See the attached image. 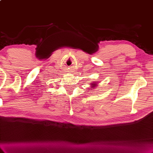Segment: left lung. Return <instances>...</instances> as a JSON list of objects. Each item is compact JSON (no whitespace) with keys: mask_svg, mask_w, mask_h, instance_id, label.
<instances>
[{"mask_svg":"<svg viewBox=\"0 0 153 153\" xmlns=\"http://www.w3.org/2000/svg\"><path fill=\"white\" fill-rule=\"evenodd\" d=\"M97 83H96V82H93V83H91V87H92V89H94V87L96 86V85H97Z\"/></svg>","mask_w":153,"mask_h":153,"instance_id":"obj_1","label":"left lung"}]
</instances>
